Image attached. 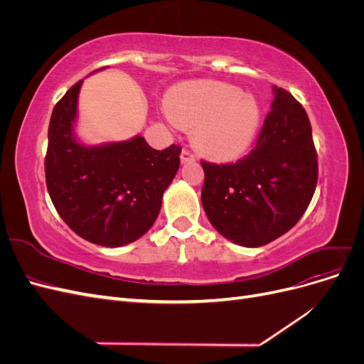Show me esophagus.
I'll use <instances>...</instances> for the list:
<instances>
[{
    "label": "esophagus",
    "mask_w": 364,
    "mask_h": 364,
    "mask_svg": "<svg viewBox=\"0 0 364 364\" xmlns=\"http://www.w3.org/2000/svg\"><path fill=\"white\" fill-rule=\"evenodd\" d=\"M181 161H182V164H185V162H194L196 156L193 155V153L188 149H182V151H181Z\"/></svg>",
    "instance_id": "esophagus-1"
}]
</instances>
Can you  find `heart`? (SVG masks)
Segmentation results:
<instances>
[{
  "instance_id": "heart-1",
  "label": "heart",
  "mask_w": 364,
  "mask_h": 364,
  "mask_svg": "<svg viewBox=\"0 0 364 364\" xmlns=\"http://www.w3.org/2000/svg\"><path fill=\"white\" fill-rule=\"evenodd\" d=\"M167 111L181 127H194V142L214 159H235L255 139L261 107L238 86L203 80L176 86L168 94Z\"/></svg>"
}]
</instances>
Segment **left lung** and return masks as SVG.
Returning <instances> with one entry per match:
<instances>
[{
	"label": "left lung",
	"mask_w": 364,
	"mask_h": 364,
	"mask_svg": "<svg viewBox=\"0 0 364 364\" xmlns=\"http://www.w3.org/2000/svg\"><path fill=\"white\" fill-rule=\"evenodd\" d=\"M249 155L202 161V205L220 234L246 247L277 240L299 222L317 183V153L305 109L282 87Z\"/></svg>",
	"instance_id": "8db88e82"
}]
</instances>
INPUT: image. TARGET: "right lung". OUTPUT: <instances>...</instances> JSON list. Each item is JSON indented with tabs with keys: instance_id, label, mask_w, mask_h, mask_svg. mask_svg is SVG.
Returning <instances> with one entry per match:
<instances>
[{
	"instance_id": "right-lung-1",
	"label": "right lung",
	"mask_w": 364,
	"mask_h": 364,
	"mask_svg": "<svg viewBox=\"0 0 364 364\" xmlns=\"http://www.w3.org/2000/svg\"><path fill=\"white\" fill-rule=\"evenodd\" d=\"M82 82L53 109L46 181L56 211L94 245L118 247L144 235L159 214L162 194L179 170L181 146L151 149L142 136L87 147L73 126Z\"/></svg>"
}]
</instances>
